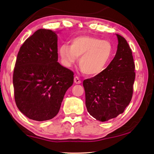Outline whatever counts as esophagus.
I'll use <instances>...</instances> for the list:
<instances>
[{
    "label": "esophagus",
    "instance_id": "1",
    "mask_svg": "<svg viewBox=\"0 0 154 154\" xmlns=\"http://www.w3.org/2000/svg\"><path fill=\"white\" fill-rule=\"evenodd\" d=\"M74 82L76 83V84H79V83H82V81L80 80V79L77 76H75L74 77Z\"/></svg>",
    "mask_w": 154,
    "mask_h": 154
}]
</instances>
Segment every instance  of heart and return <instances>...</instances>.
Here are the masks:
<instances>
[{"mask_svg": "<svg viewBox=\"0 0 154 154\" xmlns=\"http://www.w3.org/2000/svg\"><path fill=\"white\" fill-rule=\"evenodd\" d=\"M113 54L111 42L89 35L76 36L71 41V45L63 44L59 48L62 62L66 66H71L80 56L79 66L88 76L102 73L110 63Z\"/></svg>", "mask_w": 154, "mask_h": 154, "instance_id": "b5f03b06", "label": "heart"}]
</instances>
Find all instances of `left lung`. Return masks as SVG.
<instances>
[{"label":"left lung","instance_id":"1","mask_svg":"<svg viewBox=\"0 0 154 154\" xmlns=\"http://www.w3.org/2000/svg\"><path fill=\"white\" fill-rule=\"evenodd\" d=\"M117 36L118 49L110 64L102 73L83 82L88 113L100 122L123 113L133 94L135 65L132 50L123 36Z\"/></svg>","mask_w":154,"mask_h":154}]
</instances>
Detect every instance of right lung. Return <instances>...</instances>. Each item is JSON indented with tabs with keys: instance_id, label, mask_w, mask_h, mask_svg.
<instances>
[{
	"instance_id": "obj_1",
	"label": "right lung",
	"mask_w": 154,
	"mask_h": 154,
	"mask_svg": "<svg viewBox=\"0 0 154 154\" xmlns=\"http://www.w3.org/2000/svg\"><path fill=\"white\" fill-rule=\"evenodd\" d=\"M58 58V36L47 29L36 30L18 52L13 75L15 101L32 120L54 118L73 83V72L60 64Z\"/></svg>"
}]
</instances>
